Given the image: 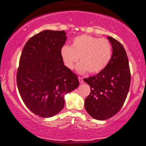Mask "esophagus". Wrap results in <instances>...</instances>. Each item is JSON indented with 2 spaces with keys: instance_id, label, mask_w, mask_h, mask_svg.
I'll list each match as a JSON object with an SVG mask.
<instances>
[{
  "instance_id": "obj_1",
  "label": "esophagus",
  "mask_w": 146,
  "mask_h": 146,
  "mask_svg": "<svg viewBox=\"0 0 146 146\" xmlns=\"http://www.w3.org/2000/svg\"><path fill=\"white\" fill-rule=\"evenodd\" d=\"M78 80H79V81H80V84H83L84 83V80H83L82 78H80V77H79Z\"/></svg>"
}]
</instances>
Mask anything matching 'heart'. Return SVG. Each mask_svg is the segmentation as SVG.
Here are the masks:
<instances>
[{
  "label": "heart",
  "mask_w": 146,
  "mask_h": 146,
  "mask_svg": "<svg viewBox=\"0 0 146 146\" xmlns=\"http://www.w3.org/2000/svg\"><path fill=\"white\" fill-rule=\"evenodd\" d=\"M112 53V45L108 40L86 34L75 37L71 46L64 45L60 50L64 64L68 69H73L80 58L81 63L77 66L80 73L102 71L109 63Z\"/></svg>",
  "instance_id": "heart-1"
}]
</instances>
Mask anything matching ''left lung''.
<instances>
[{
    "instance_id": "1",
    "label": "left lung",
    "mask_w": 146,
    "mask_h": 146,
    "mask_svg": "<svg viewBox=\"0 0 146 146\" xmlns=\"http://www.w3.org/2000/svg\"><path fill=\"white\" fill-rule=\"evenodd\" d=\"M113 55L104 69L95 76L84 79L90 86V93L86 98L84 107L90 117L106 120L119 111L129 91L130 71L128 59L123 45L112 37Z\"/></svg>"
}]
</instances>
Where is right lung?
I'll list each match as a JSON object with an SVG mask.
<instances>
[{"mask_svg": "<svg viewBox=\"0 0 146 146\" xmlns=\"http://www.w3.org/2000/svg\"><path fill=\"white\" fill-rule=\"evenodd\" d=\"M66 38L64 31L45 30L31 37L21 53L16 76L18 91L26 106L39 117L60 113L64 95L80 84L60 55Z\"/></svg>", "mask_w": 146, "mask_h": 146, "instance_id": "right-lung-1", "label": "right lung"}]
</instances>
